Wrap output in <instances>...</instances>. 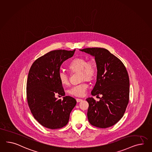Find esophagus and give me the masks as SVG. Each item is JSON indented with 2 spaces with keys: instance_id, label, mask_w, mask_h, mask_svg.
<instances>
[{
  "instance_id": "obj_1",
  "label": "esophagus",
  "mask_w": 152,
  "mask_h": 152,
  "mask_svg": "<svg viewBox=\"0 0 152 152\" xmlns=\"http://www.w3.org/2000/svg\"><path fill=\"white\" fill-rule=\"evenodd\" d=\"M83 100L81 99H79V98H77L76 99V101L77 102H80V101H82Z\"/></svg>"
}]
</instances>
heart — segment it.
<instances>
[{"mask_svg":"<svg viewBox=\"0 0 152 152\" xmlns=\"http://www.w3.org/2000/svg\"><path fill=\"white\" fill-rule=\"evenodd\" d=\"M70 70L72 72L80 71L81 79H86L90 80L93 79L97 73V67L93 60L86 61L83 58L74 59L69 65ZM58 78L63 85H67L69 83V77L66 72L60 71L59 73ZM88 88V85L86 82H83L79 84L73 86L68 90V93L72 96L81 97L86 94Z\"/></svg>","mask_w":152,"mask_h":152,"instance_id":"b5f03b06","label":"heart"}]
</instances>
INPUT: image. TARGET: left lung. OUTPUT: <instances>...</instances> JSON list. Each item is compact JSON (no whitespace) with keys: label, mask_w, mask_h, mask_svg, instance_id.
Segmentation results:
<instances>
[{"label":"left lung","mask_w":152,"mask_h":152,"mask_svg":"<svg viewBox=\"0 0 152 152\" xmlns=\"http://www.w3.org/2000/svg\"><path fill=\"white\" fill-rule=\"evenodd\" d=\"M93 56L97 67L96 82L93 96L101 94L99 101L93 97L89 103L87 116L91 125L101 129L113 126L123 117L129 104V80L126 68L120 59L102 48L79 50Z\"/></svg>","instance_id":"left-lung-1"}]
</instances>
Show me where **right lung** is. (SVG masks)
I'll return each instance as SVG.
<instances>
[{
    "label": "right lung",
    "instance_id": "obj_1",
    "mask_svg": "<svg viewBox=\"0 0 152 152\" xmlns=\"http://www.w3.org/2000/svg\"><path fill=\"white\" fill-rule=\"evenodd\" d=\"M73 51L54 50L37 59L29 70L26 85L28 105L39 124L47 129H60L68 124L72 110L77 104L73 97L65 95L58 78L64 61L74 55Z\"/></svg>",
    "mask_w": 152,
    "mask_h": 152
}]
</instances>
